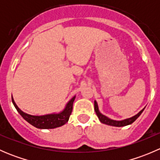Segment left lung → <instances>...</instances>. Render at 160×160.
Returning <instances> with one entry per match:
<instances>
[{"label": "left lung", "instance_id": "1", "mask_svg": "<svg viewBox=\"0 0 160 160\" xmlns=\"http://www.w3.org/2000/svg\"><path fill=\"white\" fill-rule=\"evenodd\" d=\"M145 108L139 111L137 114H135V116L133 117L129 118H127V119H124V120L122 121H116V120H113V119L109 118H108L107 116L104 115V114H101L100 112L99 108H98V103H97L96 101H94V111L96 112L97 115H98V118L99 120L101 121V123L103 124H105V125H111V126H114V127H123V126H126V125H131L132 123H133L137 118L140 116V114L142 113V111H144Z\"/></svg>", "mask_w": 160, "mask_h": 160}]
</instances>
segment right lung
Masks as SVG:
<instances>
[{
	"label": "right lung",
	"mask_w": 160,
	"mask_h": 160,
	"mask_svg": "<svg viewBox=\"0 0 160 160\" xmlns=\"http://www.w3.org/2000/svg\"><path fill=\"white\" fill-rule=\"evenodd\" d=\"M75 98L76 96H74L73 98H71L68 103L66 104L65 108L59 113H53V114H48L45 115H32V114H27L18 107L17 104L14 102L13 97H11V100L18 112L26 122L37 128L49 129V128H55L62 126L68 122L71 113H72V104H73Z\"/></svg>",
	"instance_id": "add662e5"
}]
</instances>
